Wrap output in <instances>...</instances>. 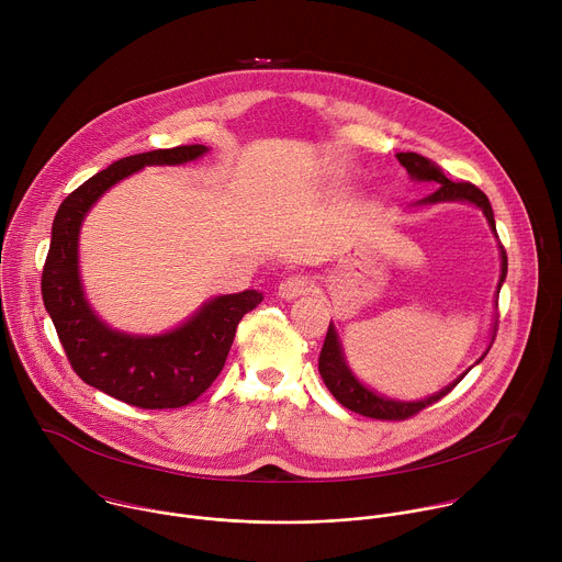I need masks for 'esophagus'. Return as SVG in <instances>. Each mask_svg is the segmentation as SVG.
Returning a JSON list of instances; mask_svg holds the SVG:
<instances>
[{
  "label": "esophagus",
  "instance_id": "obj_1",
  "mask_svg": "<svg viewBox=\"0 0 562 562\" xmlns=\"http://www.w3.org/2000/svg\"><path fill=\"white\" fill-rule=\"evenodd\" d=\"M313 289V282L308 276H302V273H293L289 278H284L278 286V295L284 297V300H295L304 293H308Z\"/></svg>",
  "mask_w": 562,
  "mask_h": 562
}]
</instances>
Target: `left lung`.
Listing matches in <instances>:
<instances>
[{
  "label": "left lung",
  "instance_id": "1",
  "mask_svg": "<svg viewBox=\"0 0 562 562\" xmlns=\"http://www.w3.org/2000/svg\"><path fill=\"white\" fill-rule=\"evenodd\" d=\"M397 162L403 165L407 169V173L418 180V182H431V184H438L434 193H429L427 198H423L418 204H438V202H471L475 206L483 209L492 231L496 233V220H494V211H492V204L487 200V195L480 191L475 184L471 182H451L434 162L418 153H397ZM501 258H503V267H501V282H498V293H501V286L507 278V254H505V247L501 245ZM490 351V349H487ZM485 351V356H487ZM483 356V358H485ZM480 358V360H483ZM477 360V362H480ZM317 369H319V375H323L327 389L334 393V397L338 400V403L360 416H367V418H375V420H407L412 416H416L418 412L427 409L429 405L438 403L440 397H445L464 375L467 371L456 380L451 382L449 386H445L442 391H438L436 395H429L425 400H418V403H403V400H391V397H384V395H378L373 393L371 389H367L364 384H360V380L351 373V369L347 367V360H345V353H342V345L338 340V334H336V327L329 325V331H327V338H325V345H323V351H319V360H317Z\"/></svg>",
  "mask_w": 562,
  "mask_h": 562
}]
</instances>
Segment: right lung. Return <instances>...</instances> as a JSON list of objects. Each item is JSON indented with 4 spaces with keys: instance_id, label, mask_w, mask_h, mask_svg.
<instances>
[{
    "instance_id": "1",
    "label": "right lung",
    "mask_w": 562,
    "mask_h": 562,
    "mask_svg": "<svg viewBox=\"0 0 562 562\" xmlns=\"http://www.w3.org/2000/svg\"><path fill=\"white\" fill-rule=\"evenodd\" d=\"M209 148L187 144L117 159L77 187L57 209L50 249L42 271V297L72 371L87 384L139 409L191 405L220 375L235 329L262 293L220 295L187 323L162 336H128L109 329L85 297L77 267V239L89 209L113 184L144 167L193 162Z\"/></svg>"
}]
</instances>
